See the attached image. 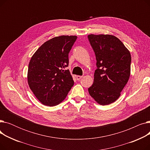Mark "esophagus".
Segmentation results:
<instances>
[{
  "label": "esophagus",
  "mask_w": 150,
  "mask_h": 150,
  "mask_svg": "<svg viewBox=\"0 0 150 150\" xmlns=\"http://www.w3.org/2000/svg\"><path fill=\"white\" fill-rule=\"evenodd\" d=\"M83 78V76H80V75H76V78L77 80H80V79H81V78Z\"/></svg>",
  "instance_id": "1"
}]
</instances>
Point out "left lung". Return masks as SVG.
Masks as SVG:
<instances>
[{
  "instance_id": "left-lung-1",
  "label": "left lung",
  "mask_w": 150,
  "mask_h": 150,
  "mask_svg": "<svg viewBox=\"0 0 150 150\" xmlns=\"http://www.w3.org/2000/svg\"><path fill=\"white\" fill-rule=\"evenodd\" d=\"M96 54L97 67L90 96L101 105L116 101L128 83L131 57L129 51L117 37L111 35H89Z\"/></svg>"
}]
</instances>
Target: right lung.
I'll return each mask as SVG.
<instances>
[{
  "label": "right lung",
  "instance_id": "obj_1",
  "mask_svg": "<svg viewBox=\"0 0 150 150\" xmlns=\"http://www.w3.org/2000/svg\"><path fill=\"white\" fill-rule=\"evenodd\" d=\"M76 36L54 37L44 42L31 57L27 79L30 89L44 105L54 106L65 99L74 84L69 70V53Z\"/></svg>",
  "mask_w": 150,
  "mask_h": 150
}]
</instances>
